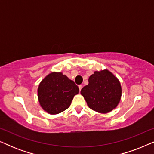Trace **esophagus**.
Wrapping results in <instances>:
<instances>
[{
	"label": "esophagus",
	"mask_w": 154,
	"mask_h": 154,
	"mask_svg": "<svg viewBox=\"0 0 154 154\" xmlns=\"http://www.w3.org/2000/svg\"><path fill=\"white\" fill-rule=\"evenodd\" d=\"M79 90H80V91H81L82 88H83V85H79Z\"/></svg>",
	"instance_id": "obj_1"
}]
</instances>
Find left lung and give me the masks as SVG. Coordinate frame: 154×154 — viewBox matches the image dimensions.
<instances>
[{
    "instance_id": "left-lung-1",
    "label": "left lung",
    "mask_w": 154,
    "mask_h": 154,
    "mask_svg": "<svg viewBox=\"0 0 154 154\" xmlns=\"http://www.w3.org/2000/svg\"><path fill=\"white\" fill-rule=\"evenodd\" d=\"M88 85L82 88L88 106L100 113H106L116 109L122 95L119 80L107 69L94 71L88 79Z\"/></svg>"
}]
</instances>
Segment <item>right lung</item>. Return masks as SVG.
I'll use <instances>...</instances> for the list:
<instances>
[{
	"label": "right lung",
	"mask_w": 154,
	"mask_h": 154,
	"mask_svg": "<svg viewBox=\"0 0 154 154\" xmlns=\"http://www.w3.org/2000/svg\"><path fill=\"white\" fill-rule=\"evenodd\" d=\"M79 92L74 82L62 72H52L44 78L38 88V100L42 109L50 114H58L70 106Z\"/></svg>",
	"instance_id": "obj_1"
}]
</instances>
